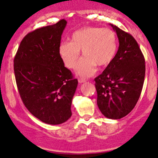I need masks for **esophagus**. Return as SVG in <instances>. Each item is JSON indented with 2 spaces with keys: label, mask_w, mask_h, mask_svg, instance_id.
<instances>
[{
  "label": "esophagus",
  "mask_w": 158,
  "mask_h": 158,
  "mask_svg": "<svg viewBox=\"0 0 158 158\" xmlns=\"http://www.w3.org/2000/svg\"><path fill=\"white\" fill-rule=\"evenodd\" d=\"M78 81H79V83H83V82H86V79H82V78H79V79H78Z\"/></svg>",
  "instance_id": "esophagus-1"
}]
</instances>
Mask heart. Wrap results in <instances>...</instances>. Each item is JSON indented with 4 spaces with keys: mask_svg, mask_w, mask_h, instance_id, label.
I'll list each match as a JSON object with an SVG mask.
<instances>
[{
    "mask_svg": "<svg viewBox=\"0 0 158 158\" xmlns=\"http://www.w3.org/2000/svg\"><path fill=\"white\" fill-rule=\"evenodd\" d=\"M117 49V35L112 30L87 27L75 31L70 42H62L58 50L65 66L69 69L76 66L82 50L84 58L78 64L76 73L90 76L95 73L96 66L102 67L111 63Z\"/></svg>",
    "mask_w": 158,
    "mask_h": 158,
    "instance_id": "obj_1",
    "label": "heart"
}]
</instances>
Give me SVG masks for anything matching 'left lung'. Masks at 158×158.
Returning <instances> with one entry per match:
<instances>
[{"label":"left lung","mask_w":158,"mask_h":158,"mask_svg":"<svg viewBox=\"0 0 158 158\" xmlns=\"http://www.w3.org/2000/svg\"><path fill=\"white\" fill-rule=\"evenodd\" d=\"M119 47L114 60L95 79L97 105L106 117L120 119L135 108L142 91L145 60L135 38L116 26Z\"/></svg>","instance_id":"8db88e82"}]
</instances>
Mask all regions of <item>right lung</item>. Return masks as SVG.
<instances>
[{"mask_svg": "<svg viewBox=\"0 0 158 158\" xmlns=\"http://www.w3.org/2000/svg\"><path fill=\"white\" fill-rule=\"evenodd\" d=\"M66 23L62 19L27 33L14 60L16 83L23 104L33 116L49 125H60L71 117L78 85L59 54Z\"/></svg>", "mask_w": 158, "mask_h": 158, "instance_id": "add662e5", "label": "right lung"}]
</instances>
